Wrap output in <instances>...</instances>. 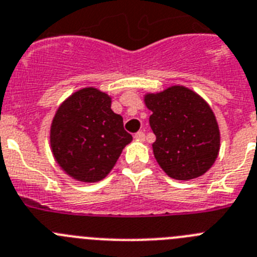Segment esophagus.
<instances>
[{"label": "esophagus", "instance_id": "1", "mask_svg": "<svg viewBox=\"0 0 257 257\" xmlns=\"http://www.w3.org/2000/svg\"><path fill=\"white\" fill-rule=\"evenodd\" d=\"M145 133H143V132H137V133L134 134V138H136V140L137 141H145Z\"/></svg>", "mask_w": 257, "mask_h": 257}]
</instances>
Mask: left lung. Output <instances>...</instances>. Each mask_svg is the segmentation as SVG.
I'll list each match as a JSON object with an SVG mask.
<instances>
[{"instance_id": "obj_1", "label": "left lung", "mask_w": 257, "mask_h": 257, "mask_svg": "<svg viewBox=\"0 0 257 257\" xmlns=\"http://www.w3.org/2000/svg\"><path fill=\"white\" fill-rule=\"evenodd\" d=\"M145 102L152 111L155 159L164 172L178 180L205 174L216 160L220 146L219 126L210 106L182 85L146 94Z\"/></svg>"}]
</instances>
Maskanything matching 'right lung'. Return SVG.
I'll return each mask as SVG.
<instances>
[{"label":"right lung","mask_w":257,"mask_h":257,"mask_svg":"<svg viewBox=\"0 0 257 257\" xmlns=\"http://www.w3.org/2000/svg\"><path fill=\"white\" fill-rule=\"evenodd\" d=\"M51 149L61 169L80 182L103 179L132 136L123 117L111 110V98L96 88L71 94L51 125Z\"/></svg>","instance_id":"1"}]
</instances>
